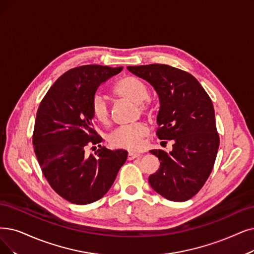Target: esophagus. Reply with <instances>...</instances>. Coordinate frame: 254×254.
I'll list each match as a JSON object with an SVG mask.
<instances>
[{
    "label": "esophagus",
    "instance_id": "esophagus-1",
    "mask_svg": "<svg viewBox=\"0 0 254 254\" xmlns=\"http://www.w3.org/2000/svg\"><path fill=\"white\" fill-rule=\"evenodd\" d=\"M139 156H140V154L139 153H135V152H129V153H128V159L129 160H132V159L137 158Z\"/></svg>",
    "mask_w": 254,
    "mask_h": 254
}]
</instances>
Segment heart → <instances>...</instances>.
<instances>
[{
	"instance_id": "heart-1",
	"label": "heart",
	"mask_w": 254,
	"mask_h": 254,
	"mask_svg": "<svg viewBox=\"0 0 254 254\" xmlns=\"http://www.w3.org/2000/svg\"><path fill=\"white\" fill-rule=\"evenodd\" d=\"M115 93L131 102L138 104L141 113H146L148 107L144 101L148 99L149 90L144 81L128 76L121 79L115 85ZM92 113L94 118L100 123H107L109 120V108L106 99L102 95H96L92 101ZM148 127L145 123L125 125L116 128L108 135V143L116 148L138 150L143 146V139L148 134Z\"/></svg>"
}]
</instances>
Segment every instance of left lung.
Wrapping results in <instances>:
<instances>
[{"label": "left lung", "instance_id": "left-lung-1", "mask_svg": "<svg viewBox=\"0 0 254 254\" xmlns=\"http://www.w3.org/2000/svg\"><path fill=\"white\" fill-rule=\"evenodd\" d=\"M127 68L155 89L159 99L156 134L174 141L170 153L150 150L160 166L149 176V184L168 200L187 201L204 186L218 153L220 139L211 100L185 70L158 64Z\"/></svg>", "mask_w": 254, "mask_h": 254}]
</instances>
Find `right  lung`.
Instances as JSON below:
<instances>
[{
	"instance_id": "right-lung-1",
	"label": "right lung",
	"mask_w": 254,
	"mask_h": 254,
	"mask_svg": "<svg viewBox=\"0 0 254 254\" xmlns=\"http://www.w3.org/2000/svg\"><path fill=\"white\" fill-rule=\"evenodd\" d=\"M122 69L98 64L69 69L50 87L38 107L33 132L37 160L50 186L72 203L84 205L102 198L127 159L123 149L99 146L96 156L84 153L88 144L102 140L92 128L95 94Z\"/></svg>"
}]
</instances>
